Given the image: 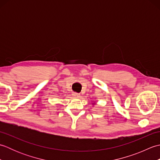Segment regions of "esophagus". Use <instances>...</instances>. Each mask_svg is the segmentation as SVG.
I'll return each instance as SVG.
<instances>
[{"label":"esophagus","instance_id":"esophagus-1","mask_svg":"<svg viewBox=\"0 0 160 160\" xmlns=\"http://www.w3.org/2000/svg\"><path fill=\"white\" fill-rule=\"evenodd\" d=\"M72 95H73V96L75 98H79L80 96V95L79 93H75V92H73Z\"/></svg>","mask_w":160,"mask_h":160}]
</instances>
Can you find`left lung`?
Instances as JSON below:
<instances>
[{
    "mask_svg": "<svg viewBox=\"0 0 160 160\" xmlns=\"http://www.w3.org/2000/svg\"><path fill=\"white\" fill-rule=\"evenodd\" d=\"M92 104H95V103H92Z\"/></svg>",
    "mask_w": 160,
    "mask_h": 160,
    "instance_id": "obj_1",
    "label": "left lung"
}]
</instances>
